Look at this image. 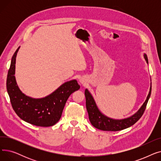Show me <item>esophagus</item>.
Returning a JSON list of instances; mask_svg holds the SVG:
<instances>
[{
  "instance_id": "obj_1",
  "label": "esophagus",
  "mask_w": 161,
  "mask_h": 161,
  "mask_svg": "<svg viewBox=\"0 0 161 161\" xmlns=\"http://www.w3.org/2000/svg\"><path fill=\"white\" fill-rule=\"evenodd\" d=\"M79 81L81 84H82V85H86V79L84 78H81L80 80H79Z\"/></svg>"
}]
</instances>
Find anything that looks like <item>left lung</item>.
<instances>
[{"label":"left lung","instance_id":"left-lung-1","mask_svg":"<svg viewBox=\"0 0 161 161\" xmlns=\"http://www.w3.org/2000/svg\"><path fill=\"white\" fill-rule=\"evenodd\" d=\"M143 57H144L146 63L148 64V59L146 53L143 55ZM151 92V83L146 100L138 110L127 118L122 119H115L105 115L100 111L93 97L92 96L88 89H86L85 90V96L86 99V108L88 112L89 121L92 125L95 128L104 131H118L129 128L136 123L142 116L150 98Z\"/></svg>","mask_w":161,"mask_h":161}]
</instances>
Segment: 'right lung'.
<instances>
[{"label":"right lung","mask_w":161,"mask_h":161,"mask_svg":"<svg viewBox=\"0 0 161 161\" xmlns=\"http://www.w3.org/2000/svg\"><path fill=\"white\" fill-rule=\"evenodd\" d=\"M19 47L14 53L8 70L6 89L14 110L21 119L38 126H51L61 117L66 100L80 86L73 80L64 83L52 93L41 98H34L23 93L15 77V60Z\"/></svg>","instance_id":"right-lung-1"}]
</instances>
